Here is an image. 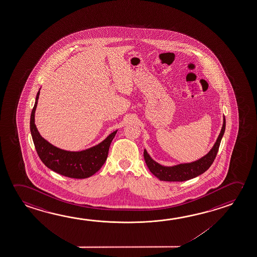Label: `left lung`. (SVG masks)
I'll return each mask as SVG.
<instances>
[{
	"label": "left lung",
	"instance_id": "1",
	"mask_svg": "<svg viewBox=\"0 0 257 257\" xmlns=\"http://www.w3.org/2000/svg\"><path fill=\"white\" fill-rule=\"evenodd\" d=\"M225 128H226V119L224 116L222 128L213 147L211 148V150L207 153L206 155L203 156L200 160L191 163L178 164L172 167L162 166L159 164L158 162H156L155 160H152V157L149 155L147 151L144 150L143 157L148 168L150 169V171L161 181H186L202 175V173L205 172L207 169L210 168L214 161L216 155L219 151V144L222 139L223 135L225 133Z\"/></svg>",
	"mask_w": 257,
	"mask_h": 257
}]
</instances>
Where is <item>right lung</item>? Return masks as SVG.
<instances>
[{
	"label": "right lung",
	"mask_w": 257,
	"mask_h": 257,
	"mask_svg": "<svg viewBox=\"0 0 257 257\" xmlns=\"http://www.w3.org/2000/svg\"><path fill=\"white\" fill-rule=\"evenodd\" d=\"M39 93L40 88L37 94L34 107L30 115V132L40 160L48 169L64 177L78 179L91 177L101 169L105 163L108 155L110 144L117 130L110 134L97 145L84 151L69 152L55 147L43 138L35 124V112L38 105Z\"/></svg>",
	"instance_id": "add662e5"
}]
</instances>
